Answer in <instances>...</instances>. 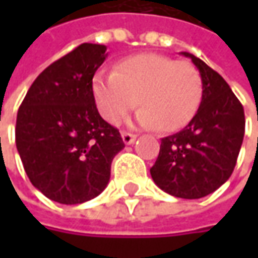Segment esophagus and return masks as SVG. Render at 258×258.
I'll return each instance as SVG.
<instances>
[{
	"label": "esophagus",
	"mask_w": 258,
	"mask_h": 258,
	"mask_svg": "<svg viewBox=\"0 0 258 258\" xmlns=\"http://www.w3.org/2000/svg\"><path fill=\"white\" fill-rule=\"evenodd\" d=\"M122 139L126 145H132L136 141V135L131 134V132H122Z\"/></svg>",
	"instance_id": "esophagus-1"
}]
</instances>
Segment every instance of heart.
Segmentation results:
<instances>
[{"label": "heart", "mask_w": 258, "mask_h": 258, "mask_svg": "<svg viewBox=\"0 0 258 258\" xmlns=\"http://www.w3.org/2000/svg\"><path fill=\"white\" fill-rule=\"evenodd\" d=\"M94 100L109 123H117L136 103L138 123L172 132L188 123L203 97V80L195 66L155 53L119 61L114 72H99L92 82Z\"/></svg>", "instance_id": "1"}]
</instances>
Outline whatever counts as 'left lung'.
I'll use <instances>...</instances> for the list:
<instances>
[{
	"label": "left lung",
	"instance_id": "1",
	"mask_svg": "<svg viewBox=\"0 0 258 258\" xmlns=\"http://www.w3.org/2000/svg\"><path fill=\"white\" fill-rule=\"evenodd\" d=\"M203 80V99L191 122L166 136L151 175L155 183L178 198L197 200L214 192L234 171L243 144V104L221 76L189 53Z\"/></svg>",
	"mask_w": 258,
	"mask_h": 258
}]
</instances>
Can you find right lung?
I'll use <instances>...</instances> for the list:
<instances>
[{"label":"right lung","instance_id":"right-lung-1","mask_svg":"<svg viewBox=\"0 0 258 258\" xmlns=\"http://www.w3.org/2000/svg\"><path fill=\"white\" fill-rule=\"evenodd\" d=\"M106 45L83 43L43 70L17 113L15 145L31 183L55 203L93 200L110 179L119 131L102 119L92 82Z\"/></svg>","mask_w":258,"mask_h":258}]
</instances>
